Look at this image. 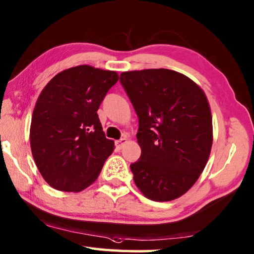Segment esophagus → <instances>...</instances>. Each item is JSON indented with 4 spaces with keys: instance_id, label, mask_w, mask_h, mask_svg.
Here are the masks:
<instances>
[{
    "instance_id": "34e87169",
    "label": "esophagus",
    "mask_w": 254,
    "mask_h": 254,
    "mask_svg": "<svg viewBox=\"0 0 254 254\" xmlns=\"http://www.w3.org/2000/svg\"><path fill=\"white\" fill-rule=\"evenodd\" d=\"M127 142V136H123L122 139H120L118 142H117V145H118V148L119 149H122L124 145H126V143Z\"/></svg>"
}]
</instances>
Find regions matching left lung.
<instances>
[{"mask_svg": "<svg viewBox=\"0 0 254 254\" xmlns=\"http://www.w3.org/2000/svg\"><path fill=\"white\" fill-rule=\"evenodd\" d=\"M139 118L141 157L130 166L147 198L169 201L192 187L213 144L212 113L205 93L178 71L159 68L120 76Z\"/></svg>", "mask_w": 254, "mask_h": 254, "instance_id": "obj_1", "label": "left lung"}]
</instances>
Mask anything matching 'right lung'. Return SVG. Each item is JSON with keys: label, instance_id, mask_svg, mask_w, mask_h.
I'll return each instance as SVG.
<instances>
[{"label": "right lung", "instance_id": "add662e5", "mask_svg": "<svg viewBox=\"0 0 254 254\" xmlns=\"http://www.w3.org/2000/svg\"><path fill=\"white\" fill-rule=\"evenodd\" d=\"M118 80L117 71L80 65L60 71L42 89L32 113L30 145L53 188L78 192L97 179L114 150L97 110Z\"/></svg>", "mask_w": 254, "mask_h": 254}]
</instances>
